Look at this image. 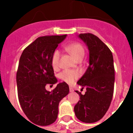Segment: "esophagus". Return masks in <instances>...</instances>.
Returning a JSON list of instances; mask_svg holds the SVG:
<instances>
[{"instance_id":"esophagus-1","label":"esophagus","mask_w":133,"mask_h":133,"mask_svg":"<svg viewBox=\"0 0 133 133\" xmlns=\"http://www.w3.org/2000/svg\"><path fill=\"white\" fill-rule=\"evenodd\" d=\"M74 91V90H73V88L71 87V86H70V92H73Z\"/></svg>"}]
</instances>
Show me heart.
I'll return each mask as SVG.
<instances>
[{
    "label": "heart",
    "mask_w": 133,
    "mask_h": 133,
    "mask_svg": "<svg viewBox=\"0 0 133 133\" xmlns=\"http://www.w3.org/2000/svg\"><path fill=\"white\" fill-rule=\"evenodd\" d=\"M65 50L74 57L75 60H81L84 56L85 51L83 46L79 43H71L65 47ZM61 52L59 50H55L52 54L51 58V64L54 70L58 68L59 66V60H60ZM79 73L76 70H65L62 71L59 74V78L63 81L67 83H72L74 81L79 78Z\"/></svg>",
    "instance_id": "heart-1"
}]
</instances>
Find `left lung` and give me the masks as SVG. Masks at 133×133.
<instances>
[{"mask_svg":"<svg viewBox=\"0 0 133 133\" xmlns=\"http://www.w3.org/2000/svg\"><path fill=\"white\" fill-rule=\"evenodd\" d=\"M89 50V66L77 83L86 88L85 95L79 91L80 99L74 108L78 119L95 123L105 115L114 92L115 68L112 52L97 36L90 33L79 34Z\"/></svg>","mask_w":133,"mask_h":133,"instance_id":"8db88e82","label":"left lung"}]
</instances>
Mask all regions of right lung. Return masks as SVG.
Listing matches in <instances>:
<instances>
[{
  "label": "right lung",
  "instance_id": "right-lung-1",
  "mask_svg": "<svg viewBox=\"0 0 133 133\" xmlns=\"http://www.w3.org/2000/svg\"><path fill=\"white\" fill-rule=\"evenodd\" d=\"M66 37H38L25 48L20 57L16 72L18 97L24 113L30 121L38 126H48L58 117V104L69 93L65 82L57 84L51 92L45 85L57 82L51 64L52 54Z\"/></svg>",
  "mask_w": 133,
  "mask_h": 133
}]
</instances>
